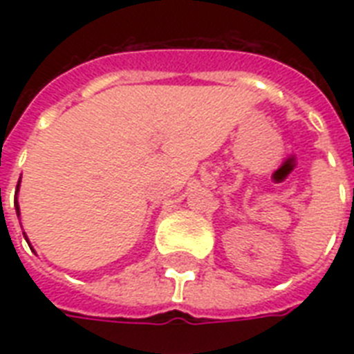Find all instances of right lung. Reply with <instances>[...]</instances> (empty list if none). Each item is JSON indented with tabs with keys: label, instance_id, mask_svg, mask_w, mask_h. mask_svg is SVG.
I'll use <instances>...</instances> for the list:
<instances>
[{
	"label": "right lung",
	"instance_id": "1",
	"mask_svg": "<svg viewBox=\"0 0 354 354\" xmlns=\"http://www.w3.org/2000/svg\"><path fill=\"white\" fill-rule=\"evenodd\" d=\"M18 187H19V183H18ZM16 193H18V191H16ZM16 213H18V215H19V207H18V202H16Z\"/></svg>",
	"mask_w": 354,
	"mask_h": 354
}]
</instances>
